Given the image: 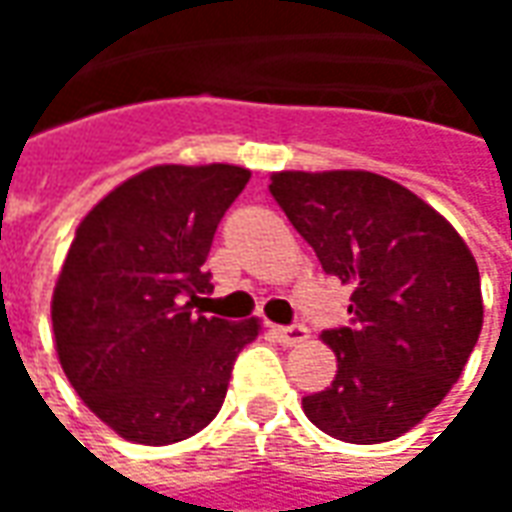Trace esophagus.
Returning <instances> with one entry per match:
<instances>
[{"label":"esophagus","instance_id":"obj_1","mask_svg":"<svg viewBox=\"0 0 512 512\" xmlns=\"http://www.w3.org/2000/svg\"><path fill=\"white\" fill-rule=\"evenodd\" d=\"M274 338L285 346H296V343L307 341V327L305 324H291V327H271Z\"/></svg>","mask_w":512,"mask_h":512}]
</instances>
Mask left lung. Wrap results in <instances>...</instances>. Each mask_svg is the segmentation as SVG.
I'll return each instance as SVG.
<instances>
[{"label":"left lung","instance_id":"obj_1","mask_svg":"<svg viewBox=\"0 0 512 512\" xmlns=\"http://www.w3.org/2000/svg\"><path fill=\"white\" fill-rule=\"evenodd\" d=\"M321 268L349 282V327L321 338L338 357L307 418L346 443L416 427L455 385L482 330L480 268L455 227L405 185L371 171H280L268 185Z\"/></svg>","mask_w":512,"mask_h":512}]
</instances>
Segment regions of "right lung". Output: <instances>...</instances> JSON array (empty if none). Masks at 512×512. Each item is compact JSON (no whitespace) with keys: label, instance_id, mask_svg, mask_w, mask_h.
Wrapping results in <instances>:
<instances>
[{"label":"right lung","instance_id":"1","mask_svg":"<svg viewBox=\"0 0 512 512\" xmlns=\"http://www.w3.org/2000/svg\"><path fill=\"white\" fill-rule=\"evenodd\" d=\"M241 166H155L80 221L52 296L57 357L80 399L121 438L166 446L207 427L257 318L196 316L219 221Z\"/></svg>","mask_w":512,"mask_h":512}]
</instances>
